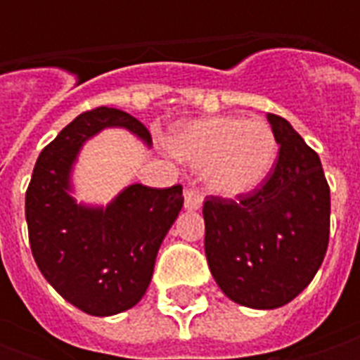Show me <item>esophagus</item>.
<instances>
[{
	"mask_svg": "<svg viewBox=\"0 0 360 360\" xmlns=\"http://www.w3.org/2000/svg\"><path fill=\"white\" fill-rule=\"evenodd\" d=\"M184 206L188 210H198L202 206V192L198 188H186L184 190Z\"/></svg>",
	"mask_w": 360,
	"mask_h": 360,
	"instance_id": "1",
	"label": "esophagus"
}]
</instances>
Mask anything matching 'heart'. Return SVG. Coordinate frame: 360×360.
Listing matches in <instances>:
<instances>
[{
    "instance_id": "heart-1",
    "label": "heart",
    "mask_w": 360,
    "mask_h": 360,
    "mask_svg": "<svg viewBox=\"0 0 360 360\" xmlns=\"http://www.w3.org/2000/svg\"><path fill=\"white\" fill-rule=\"evenodd\" d=\"M174 152L202 168L214 192L240 196L266 180L276 158V138L262 120L218 116L182 128L174 138Z\"/></svg>"
}]
</instances>
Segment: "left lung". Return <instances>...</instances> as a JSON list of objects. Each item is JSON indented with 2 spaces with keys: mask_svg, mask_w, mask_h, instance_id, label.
Returning a JSON list of instances; mask_svg holds the SVG:
<instances>
[{
  "mask_svg": "<svg viewBox=\"0 0 360 360\" xmlns=\"http://www.w3.org/2000/svg\"><path fill=\"white\" fill-rule=\"evenodd\" d=\"M278 160L266 180L232 198L206 196L204 250L220 290L250 309H278L323 264L330 188L319 154L281 116L269 114Z\"/></svg>",
  "mask_w": 360,
  "mask_h": 360,
  "instance_id": "8db88e82",
  "label": "left lung"
}]
</instances>
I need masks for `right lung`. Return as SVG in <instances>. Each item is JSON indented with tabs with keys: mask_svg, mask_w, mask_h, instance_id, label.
Returning <instances> with one entry per match:
<instances>
[{
	"mask_svg": "<svg viewBox=\"0 0 360 360\" xmlns=\"http://www.w3.org/2000/svg\"><path fill=\"white\" fill-rule=\"evenodd\" d=\"M105 126L152 140L144 124L122 110H88L41 150L25 192L37 269L68 302L94 316L128 311L144 297L160 244L184 204L180 184H134L105 210L77 206L65 192L70 166L82 142Z\"/></svg>",
	"mask_w": 360,
	"mask_h": 360,
	"instance_id": "add662e5",
	"label": "right lung"
}]
</instances>
